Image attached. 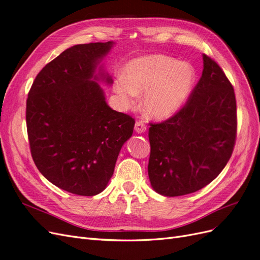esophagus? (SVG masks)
Segmentation results:
<instances>
[{
	"label": "esophagus",
	"instance_id": "34e87169",
	"mask_svg": "<svg viewBox=\"0 0 260 260\" xmlns=\"http://www.w3.org/2000/svg\"><path fill=\"white\" fill-rule=\"evenodd\" d=\"M135 129H136V131L138 132V133H144L145 131H146V125H145V123L142 121V120H139V121H137L136 122V127H135Z\"/></svg>",
	"mask_w": 260,
	"mask_h": 260
}]
</instances>
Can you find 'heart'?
Returning a JSON list of instances; mask_svg holds the SVG:
<instances>
[{
    "mask_svg": "<svg viewBox=\"0 0 260 260\" xmlns=\"http://www.w3.org/2000/svg\"><path fill=\"white\" fill-rule=\"evenodd\" d=\"M194 82L195 72L190 64L165 55H148L125 65L124 80L118 79L114 90L127 106L133 105L138 94L145 92L146 114L166 119L185 104Z\"/></svg>",
    "mask_w": 260,
    "mask_h": 260,
    "instance_id": "heart-1",
    "label": "heart"
}]
</instances>
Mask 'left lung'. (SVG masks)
Segmentation results:
<instances>
[{
  "mask_svg": "<svg viewBox=\"0 0 260 260\" xmlns=\"http://www.w3.org/2000/svg\"><path fill=\"white\" fill-rule=\"evenodd\" d=\"M204 69L185 105L169 119L151 123L148 178L164 196L201 190L216 179L237 139V101L222 69L203 55Z\"/></svg>",
  "mask_w": 260,
  "mask_h": 260,
  "instance_id": "8db88e82",
  "label": "left lung"
}]
</instances>
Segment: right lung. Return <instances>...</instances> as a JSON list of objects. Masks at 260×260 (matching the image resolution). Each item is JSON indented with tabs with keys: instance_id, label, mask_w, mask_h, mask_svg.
I'll return each instance as SVG.
<instances>
[{
	"instance_id": "add662e5",
	"label": "right lung",
	"mask_w": 260,
	"mask_h": 260,
	"mask_svg": "<svg viewBox=\"0 0 260 260\" xmlns=\"http://www.w3.org/2000/svg\"><path fill=\"white\" fill-rule=\"evenodd\" d=\"M114 42L78 44L45 65L31 85L26 107L32 159L51 183L93 196L107 186L135 119L109 107L95 70Z\"/></svg>"
}]
</instances>
